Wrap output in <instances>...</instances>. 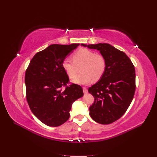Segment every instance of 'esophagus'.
Masks as SVG:
<instances>
[{
  "label": "esophagus",
  "mask_w": 157,
  "mask_h": 157,
  "mask_svg": "<svg viewBox=\"0 0 157 157\" xmlns=\"http://www.w3.org/2000/svg\"><path fill=\"white\" fill-rule=\"evenodd\" d=\"M82 90H83V92H84V94H86V93H88V89H87L86 88L83 87V88H82Z\"/></svg>",
  "instance_id": "obj_1"
}]
</instances>
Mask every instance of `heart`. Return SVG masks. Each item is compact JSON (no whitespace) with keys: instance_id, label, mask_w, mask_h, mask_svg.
<instances>
[{"instance_id":"1","label":"heart","mask_w":157,"mask_h":157,"mask_svg":"<svg viewBox=\"0 0 157 157\" xmlns=\"http://www.w3.org/2000/svg\"><path fill=\"white\" fill-rule=\"evenodd\" d=\"M73 61L65 59L62 62V67L69 77L74 78L78 73L77 67L82 65V73L73 80V82L80 85H87L98 81L105 73L106 61L104 57L86 48H80L73 55Z\"/></svg>"}]
</instances>
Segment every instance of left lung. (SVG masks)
Returning <instances> with one entry per match:
<instances>
[{"label":"left lung","instance_id":"obj_1","mask_svg":"<svg viewBox=\"0 0 157 157\" xmlns=\"http://www.w3.org/2000/svg\"><path fill=\"white\" fill-rule=\"evenodd\" d=\"M99 51L106 61V68L99 81L88 89L94 98L90 115L101 124H109L126 111L136 90L134 66L126 54L107 43L80 44Z\"/></svg>","mask_w":157,"mask_h":157}]
</instances>
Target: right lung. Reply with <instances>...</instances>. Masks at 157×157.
<instances>
[{
  "label": "right lung",
  "instance_id": "obj_1",
  "mask_svg": "<svg viewBox=\"0 0 157 157\" xmlns=\"http://www.w3.org/2000/svg\"><path fill=\"white\" fill-rule=\"evenodd\" d=\"M78 46L51 44L34 56L26 70L27 103L34 115L47 126L63 124L69 119L73 102L84 95L79 85L67 86L69 77L62 67L63 61Z\"/></svg>",
  "mask_w": 157,
  "mask_h": 157
}]
</instances>
